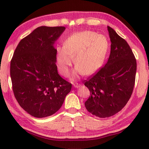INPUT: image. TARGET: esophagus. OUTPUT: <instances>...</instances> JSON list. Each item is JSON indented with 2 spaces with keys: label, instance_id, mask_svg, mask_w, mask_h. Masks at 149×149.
I'll list each match as a JSON object with an SVG mask.
<instances>
[{
  "label": "esophagus",
  "instance_id": "esophagus-1",
  "mask_svg": "<svg viewBox=\"0 0 149 149\" xmlns=\"http://www.w3.org/2000/svg\"><path fill=\"white\" fill-rule=\"evenodd\" d=\"M80 86H81V85H78L77 84H74V87L75 88H79V87H80Z\"/></svg>",
  "mask_w": 149,
  "mask_h": 149
}]
</instances>
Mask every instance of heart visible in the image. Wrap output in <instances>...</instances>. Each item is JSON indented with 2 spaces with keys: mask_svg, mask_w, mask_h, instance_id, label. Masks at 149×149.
Instances as JSON below:
<instances>
[{
  "mask_svg": "<svg viewBox=\"0 0 149 149\" xmlns=\"http://www.w3.org/2000/svg\"><path fill=\"white\" fill-rule=\"evenodd\" d=\"M109 43L107 37L95 32L85 31L75 33L57 47L56 60L58 70L68 77L74 61L77 65L74 78L79 75H92L102 65L107 56Z\"/></svg>",
  "mask_w": 149,
  "mask_h": 149,
  "instance_id": "obj_1",
  "label": "heart"
}]
</instances>
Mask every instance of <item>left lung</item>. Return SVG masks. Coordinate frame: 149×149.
Masks as SVG:
<instances>
[{
	"label": "left lung",
	"instance_id": "left-lung-1",
	"mask_svg": "<svg viewBox=\"0 0 149 149\" xmlns=\"http://www.w3.org/2000/svg\"><path fill=\"white\" fill-rule=\"evenodd\" d=\"M107 28L111 41L108 62L84 84L90 91L85 108L99 118L112 116L125 107L133 93L137 71L129 45L112 27Z\"/></svg>",
	"mask_w": 149,
	"mask_h": 149
}]
</instances>
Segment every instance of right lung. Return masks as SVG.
<instances>
[{
	"mask_svg": "<svg viewBox=\"0 0 149 149\" xmlns=\"http://www.w3.org/2000/svg\"><path fill=\"white\" fill-rule=\"evenodd\" d=\"M65 27L41 26L22 39L10 62L15 97L23 109L35 118L56 113L70 92L72 84L58 73L55 41Z\"/></svg>",
	"mask_w": 149,
	"mask_h": 149,
	"instance_id": "right-lung-1",
	"label": "right lung"
}]
</instances>
